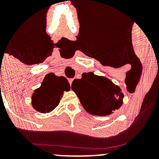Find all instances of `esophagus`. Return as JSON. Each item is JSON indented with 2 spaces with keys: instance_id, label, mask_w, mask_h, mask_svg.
Listing matches in <instances>:
<instances>
[{
  "instance_id": "obj_1",
  "label": "esophagus",
  "mask_w": 159,
  "mask_h": 159,
  "mask_svg": "<svg viewBox=\"0 0 159 159\" xmlns=\"http://www.w3.org/2000/svg\"><path fill=\"white\" fill-rule=\"evenodd\" d=\"M72 81H73V79H72V78H70V79H69V84H70V86H71V84H72Z\"/></svg>"
}]
</instances>
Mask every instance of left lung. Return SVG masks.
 <instances>
[{
    "label": "left lung",
    "mask_w": 159,
    "mask_h": 159,
    "mask_svg": "<svg viewBox=\"0 0 159 159\" xmlns=\"http://www.w3.org/2000/svg\"><path fill=\"white\" fill-rule=\"evenodd\" d=\"M72 90L81 105L90 114L106 116L122 105L123 93L118 86L102 76L93 72L82 74L81 79H75Z\"/></svg>",
    "instance_id": "left-lung-1"
}]
</instances>
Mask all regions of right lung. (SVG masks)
<instances>
[{"instance_id": "obj_1", "label": "right lung", "mask_w": 159, "mask_h": 159, "mask_svg": "<svg viewBox=\"0 0 159 159\" xmlns=\"http://www.w3.org/2000/svg\"><path fill=\"white\" fill-rule=\"evenodd\" d=\"M69 90L70 86L64 77L49 73L45 76L41 87L33 94V107L40 113L50 112L59 105L63 91Z\"/></svg>"}]
</instances>
